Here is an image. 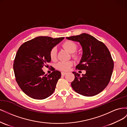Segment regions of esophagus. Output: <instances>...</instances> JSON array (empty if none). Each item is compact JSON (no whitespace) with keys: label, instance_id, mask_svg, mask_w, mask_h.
Wrapping results in <instances>:
<instances>
[{"label":"esophagus","instance_id":"34e87169","mask_svg":"<svg viewBox=\"0 0 127 127\" xmlns=\"http://www.w3.org/2000/svg\"><path fill=\"white\" fill-rule=\"evenodd\" d=\"M67 74V72H61V75H62L63 76L66 75Z\"/></svg>","mask_w":127,"mask_h":127}]
</instances>
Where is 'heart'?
<instances>
[{
	"instance_id": "heart-1",
	"label": "heart",
	"mask_w": 127,
	"mask_h": 127,
	"mask_svg": "<svg viewBox=\"0 0 127 127\" xmlns=\"http://www.w3.org/2000/svg\"><path fill=\"white\" fill-rule=\"evenodd\" d=\"M63 47L66 49L70 53L75 52L77 49V45L75 42L71 41H67L64 42L63 44ZM50 57L51 60H54L56 59L57 57V48L56 47L52 48L50 52ZM73 62L72 61H60L56 64V68L59 70L63 71H67L72 66Z\"/></svg>"
}]
</instances>
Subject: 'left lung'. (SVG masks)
Returning a JSON list of instances; mask_svg holds the SVG:
<instances>
[{
    "instance_id": "8db88e82",
    "label": "left lung",
    "mask_w": 127,
    "mask_h": 127,
    "mask_svg": "<svg viewBox=\"0 0 127 127\" xmlns=\"http://www.w3.org/2000/svg\"><path fill=\"white\" fill-rule=\"evenodd\" d=\"M66 39L79 42L83 55L76 69L86 70L85 74L75 75L71 85L77 93L85 96H93L105 89L112 74L113 61L110 52L103 42L87 33L67 37Z\"/></svg>"
}]
</instances>
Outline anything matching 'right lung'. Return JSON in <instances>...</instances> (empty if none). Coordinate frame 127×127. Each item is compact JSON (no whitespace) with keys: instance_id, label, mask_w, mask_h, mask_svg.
<instances>
[{"instance_id":"obj_1","label":"right lung","mask_w":127,"mask_h":127,"mask_svg":"<svg viewBox=\"0 0 127 127\" xmlns=\"http://www.w3.org/2000/svg\"><path fill=\"white\" fill-rule=\"evenodd\" d=\"M64 39L38 36L19 48L13 64L15 76L18 86L29 97L43 99L54 92L61 72L54 69L47 76L42 68L51 61V49Z\"/></svg>"}]
</instances>
